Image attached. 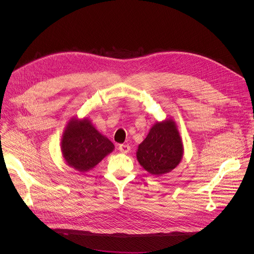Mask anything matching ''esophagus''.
Segmentation results:
<instances>
[{
	"label": "esophagus",
	"mask_w": 254,
	"mask_h": 254,
	"mask_svg": "<svg viewBox=\"0 0 254 254\" xmlns=\"http://www.w3.org/2000/svg\"><path fill=\"white\" fill-rule=\"evenodd\" d=\"M118 149L122 153H127L130 150V147H129V145H127V144H120L118 146Z\"/></svg>",
	"instance_id": "esophagus-1"
}]
</instances>
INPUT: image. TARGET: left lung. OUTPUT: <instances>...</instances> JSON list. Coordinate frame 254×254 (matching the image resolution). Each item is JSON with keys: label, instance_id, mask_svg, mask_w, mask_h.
<instances>
[{"label": "left lung", "instance_id": "1", "mask_svg": "<svg viewBox=\"0 0 254 254\" xmlns=\"http://www.w3.org/2000/svg\"><path fill=\"white\" fill-rule=\"evenodd\" d=\"M182 155V141L173 120L155 124L137 151L140 165L150 174L157 176L176 168Z\"/></svg>", "mask_w": 254, "mask_h": 254}]
</instances>
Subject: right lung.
Returning <instances> with one entry per match:
<instances>
[{
    "mask_svg": "<svg viewBox=\"0 0 254 254\" xmlns=\"http://www.w3.org/2000/svg\"><path fill=\"white\" fill-rule=\"evenodd\" d=\"M113 149V143L101 135L86 118L71 120L64 129L63 155L66 164L79 172L92 169Z\"/></svg>",
    "mask_w": 254,
    "mask_h": 254,
    "instance_id": "obj_1",
    "label": "right lung"
}]
</instances>
